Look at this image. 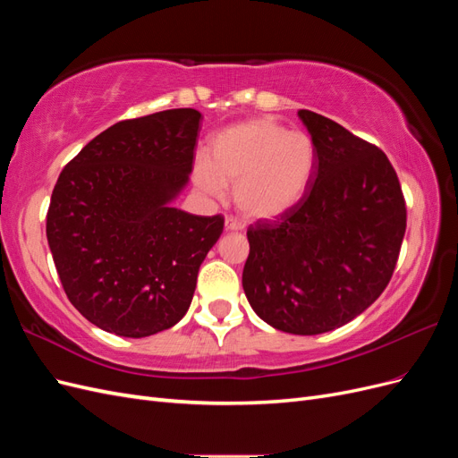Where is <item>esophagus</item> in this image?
<instances>
[{"instance_id":"esophagus-1","label":"esophagus","mask_w":458,"mask_h":458,"mask_svg":"<svg viewBox=\"0 0 458 458\" xmlns=\"http://www.w3.org/2000/svg\"><path fill=\"white\" fill-rule=\"evenodd\" d=\"M242 229H244V225L241 224V221L233 219V217H227V219H225V231L234 233V231H242Z\"/></svg>"}]
</instances>
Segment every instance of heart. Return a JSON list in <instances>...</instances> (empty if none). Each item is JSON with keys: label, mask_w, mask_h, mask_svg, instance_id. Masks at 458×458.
Returning a JSON list of instances; mask_svg holds the SVG:
<instances>
[{"label": "heart", "mask_w": 458, "mask_h": 458, "mask_svg": "<svg viewBox=\"0 0 458 458\" xmlns=\"http://www.w3.org/2000/svg\"><path fill=\"white\" fill-rule=\"evenodd\" d=\"M317 170L315 141L275 118H254L219 131L208 158L192 165L197 185L214 199L234 187L239 210L250 219H276L303 200Z\"/></svg>", "instance_id": "obj_1"}]
</instances>
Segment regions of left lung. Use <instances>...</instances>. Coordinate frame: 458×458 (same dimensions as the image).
<instances>
[{
  "label": "left lung",
  "mask_w": 458,
  "mask_h": 458,
  "mask_svg": "<svg viewBox=\"0 0 458 458\" xmlns=\"http://www.w3.org/2000/svg\"><path fill=\"white\" fill-rule=\"evenodd\" d=\"M298 116L317 147L313 183L279 221L248 227L242 288L267 325L313 336L350 323L384 293L407 210L378 147L311 110Z\"/></svg>",
  "instance_id": "8db88e82"
}]
</instances>
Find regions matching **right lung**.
Listing matches in <instances>:
<instances>
[{
	"instance_id": "right-lung-1",
	"label": "right lung",
	"mask_w": 458,
	"mask_h": 458,
	"mask_svg": "<svg viewBox=\"0 0 458 458\" xmlns=\"http://www.w3.org/2000/svg\"><path fill=\"white\" fill-rule=\"evenodd\" d=\"M202 114L172 108L123 120L66 164L53 189L47 242L64 293L89 323L145 338L187 313L221 216L174 206L189 183Z\"/></svg>"
}]
</instances>
